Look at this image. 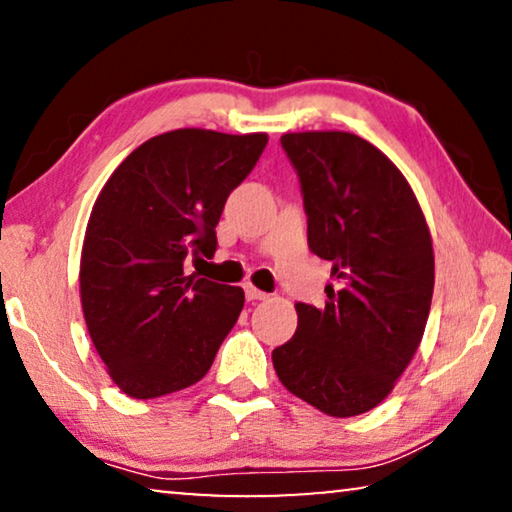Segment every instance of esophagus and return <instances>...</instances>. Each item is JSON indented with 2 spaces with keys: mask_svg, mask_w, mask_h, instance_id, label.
Segmentation results:
<instances>
[{
  "mask_svg": "<svg viewBox=\"0 0 512 512\" xmlns=\"http://www.w3.org/2000/svg\"><path fill=\"white\" fill-rule=\"evenodd\" d=\"M244 296H247V300H251V303H256V300H265L268 298V293L256 289L254 284H244Z\"/></svg>",
  "mask_w": 512,
  "mask_h": 512,
  "instance_id": "esophagus-1",
  "label": "esophagus"
}]
</instances>
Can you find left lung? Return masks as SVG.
I'll return each instance as SVG.
<instances>
[{"label": "left lung", "mask_w": 512, "mask_h": 512, "mask_svg": "<svg viewBox=\"0 0 512 512\" xmlns=\"http://www.w3.org/2000/svg\"><path fill=\"white\" fill-rule=\"evenodd\" d=\"M307 214V244L333 263L326 305L298 303V328L272 352L279 382L331 417L373 410L422 342L433 244L408 179L384 153L340 130L286 132Z\"/></svg>", "instance_id": "8db88e82"}]
</instances>
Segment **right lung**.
<instances>
[{"mask_svg": "<svg viewBox=\"0 0 512 512\" xmlns=\"http://www.w3.org/2000/svg\"><path fill=\"white\" fill-rule=\"evenodd\" d=\"M265 144V132H165L137 146L97 195L81 249V307L109 377L130 398L200 382L240 317V286L186 275L184 263L214 256L223 205Z\"/></svg>", "mask_w": 512, "mask_h": 512, "instance_id": "add662e5", "label": "right lung"}]
</instances>
